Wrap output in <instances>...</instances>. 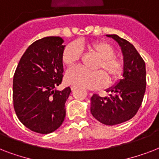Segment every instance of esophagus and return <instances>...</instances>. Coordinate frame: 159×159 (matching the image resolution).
Returning <instances> with one entry per match:
<instances>
[{"label": "esophagus", "instance_id": "34e87169", "mask_svg": "<svg viewBox=\"0 0 159 159\" xmlns=\"http://www.w3.org/2000/svg\"><path fill=\"white\" fill-rule=\"evenodd\" d=\"M71 89H72V91H74V90L76 89V87H74V86H72V87H71Z\"/></svg>", "mask_w": 159, "mask_h": 159}]
</instances>
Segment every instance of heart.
I'll list each match as a JSON object with an SVG mask.
<instances>
[{"instance_id": "b5f03b06", "label": "heart", "mask_w": 159, "mask_h": 159, "mask_svg": "<svg viewBox=\"0 0 159 159\" xmlns=\"http://www.w3.org/2000/svg\"><path fill=\"white\" fill-rule=\"evenodd\" d=\"M89 48L101 58L97 63V71H87L81 67H75L66 73V81L69 84L90 89H97L107 84V75L109 82H115L120 80L124 73V62L115 56L116 51L111 44L106 41H96L90 43ZM82 49L77 43L67 44L62 52V59L63 64L70 67L79 61ZM106 73V75L104 74Z\"/></svg>"}]
</instances>
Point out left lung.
I'll use <instances>...</instances> for the list:
<instances>
[{
	"instance_id": "8db88e82",
	"label": "left lung",
	"mask_w": 159,
	"mask_h": 159,
	"mask_svg": "<svg viewBox=\"0 0 159 159\" xmlns=\"http://www.w3.org/2000/svg\"><path fill=\"white\" fill-rule=\"evenodd\" d=\"M121 47L124 56L123 79L106 92L107 97L94 94L91 98V113L106 125L130 120L138 112L146 89L145 62L132 43L116 34H107Z\"/></svg>"
}]
</instances>
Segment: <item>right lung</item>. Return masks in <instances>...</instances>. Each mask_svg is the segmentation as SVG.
<instances>
[{
  "instance_id": "obj_1",
  "label": "right lung",
  "mask_w": 159,
  "mask_h": 159,
  "mask_svg": "<svg viewBox=\"0 0 159 159\" xmlns=\"http://www.w3.org/2000/svg\"><path fill=\"white\" fill-rule=\"evenodd\" d=\"M63 39L45 37L29 47L19 62L13 78V104L24 125L39 134L59 128L66 116L65 103L71 88L57 91L62 82Z\"/></svg>"
}]
</instances>
